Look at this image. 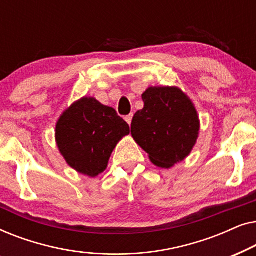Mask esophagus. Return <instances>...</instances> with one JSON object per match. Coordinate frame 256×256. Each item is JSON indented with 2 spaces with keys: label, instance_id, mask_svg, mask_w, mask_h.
I'll list each match as a JSON object with an SVG mask.
<instances>
[{
  "label": "esophagus",
  "instance_id": "obj_1",
  "mask_svg": "<svg viewBox=\"0 0 256 256\" xmlns=\"http://www.w3.org/2000/svg\"><path fill=\"white\" fill-rule=\"evenodd\" d=\"M132 114H129V115H127V116L124 118V120L127 121V124H132Z\"/></svg>",
  "mask_w": 256,
  "mask_h": 256
}]
</instances>
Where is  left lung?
<instances>
[{
	"label": "left lung",
	"instance_id": "8db88e82",
	"mask_svg": "<svg viewBox=\"0 0 256 256\" xmlns=\"http://www.w3.org/2000/svg\"><path fill=\"white\" fill-rule=\"evenodd\" d=\"M143 110L132 121V135L157 166L170 168L188 156L197 141L199 120L191 100L177 87H149Z\"/></svg>",
	"mask_w": 256,
	"mask_h": 256
}]
</instances>
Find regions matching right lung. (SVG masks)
I'll use <instances>...</instances> for the list:
<instances>
[{
	"label": "right lung",
	"mask_w": 256,
	"mask_h": 256,
	"mask_svg": "<svg viewBox=\"0 0 256 256\" xmlns=\"http://www.w3.org/2000/svg\"><path fill=\"white\" fill-rule=\"evenodd\" d=\"M129 132L114 108L94 98H82L62 113L56 126V140L70 166L96 177L106 169L118 142Z\"/></svg>",
	"instance_id": "obj_1"
}]
</instances>
